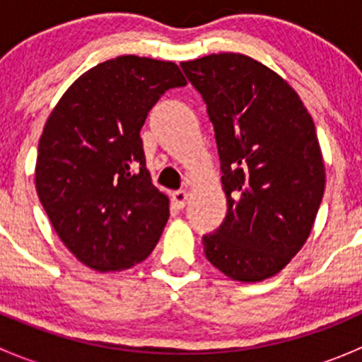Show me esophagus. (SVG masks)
I'll return each mask as SVG.
<instances>
[{"instance_id": "esophagus-1", "label": "esophagus", "mask_w": 362, "mask_h": 362, "mask_svg": "<svg viewBox=\"0 0 362 362\" xmlns=\"http://www.w3.org/2000/svg\"><path fill=\"white\" fill-rule=\"evenodd\" d=\"M171 199H173L175 206H177V208H184L185 203H187V199H189V192L175 191L173 194H171Z\"/></svg>"}]
</instances>
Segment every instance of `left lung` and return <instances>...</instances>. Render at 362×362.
<instances>
[{"mask_svg":"<svg viewBox=\"0 0 362 362\" xmlns=\"http://www.w3.org/2000/svg\"><path fill=\"white\" fill-rule=\"evenodd\" d=\"M214 124L228 215L203 236L208 261L238 282L282 272L312 233L326 187L315 124L279 73L249 56L180 63Z\"/></svg>","mask_w":362,"mask_h":362,"instance_id":"left-lung-1","label":"left lung"}]
</instances>
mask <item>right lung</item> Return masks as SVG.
Masks as SVG:
<instances>
[{
	"instance_id": "obj_1",
	"label": "right lung",
	"mask_w": 362,
	"mask_h": 362,
	"mask_svg": "<svg viewBox=\"0 0 362 362\" xmlns=\"http://www.w3.org/2000/svg\"><path fill=\"white\" fill-rule=\"evenodd\" d=\"M185 83L171 61L119 56L80 75L47 119L36 192L61 242L96 272L131 268L158 245L170 199L152 184L140 131Z\"/></svg>"
}]
</instances>
